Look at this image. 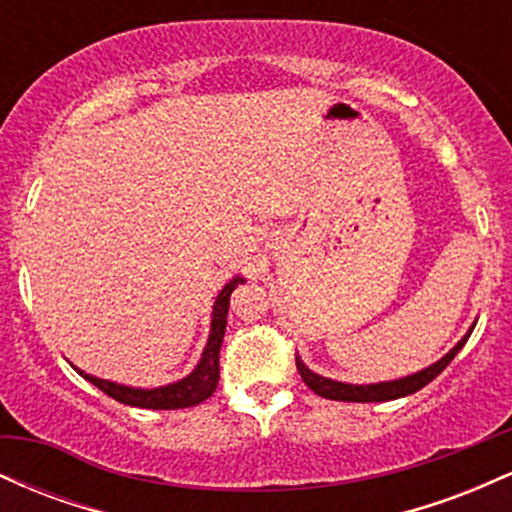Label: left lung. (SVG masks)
<instances>
[{
	"instance_id": "8db88e82",
	"label": "left lung",
	"mask_w": 512,
	"mask_h": 512,
	"mask_svg": "<svg viewBox=\"0 0 512 512\" xmlns=\"http://www.w3.org/2000/svg\"><path fill=\"white\" fill-rule=\"evenodd\" d=\"M469 334H472V332H469ZM469 334H467V337H462L460 342H457L455 349H452L450 354H445L443 358H440L438 363H433L431 368L419 370V373L409 375V378L392 380V383H378V385L337 383V380L322 378V375H317V373H313V370L305 368L303 361L298 356H296V368H298V373H301L303 383L308 385L310 390L315 392V395H320L325 399H337V402H387V399L414 395L416 390H421V387H426L433 378H438V375L443 373L445 368H448V363L452 361V358L457 356V351H460L462 346L467 344Z\"/></svg>"
}]
</instances>
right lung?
I'll use <instances>...</instances> for the list:
<instances>
[{"mask_svg": "<svg viewBox=\"0 0 512 512\" xmlns=\"http://www.w3.org/2000/svg\"><path fill=\"white\" fill-rule=\"evenodd\" d=\"M238 284H243V279L236 276L233 281H228L223 286L219 298L214 303V317H211V334L209 342L204 346L202 361L197 363V368L192 370L187 378L178 380V383L166 385V387H156V390H134V387H125L117 383H108V380L93 378V375L79 370L81 375L103 390L105 395L117 399V402L129 404V407H139V409H185V407H197L202 404L204 399H209L214 395L216 385H219V351H221V342H223V332H226V315H228V298H231L233 289Z\"/></svg>", "mask_w": 512, "mask_h": 512, "instance_id": "add662e5", "label": "right lung"}]
</instances>
